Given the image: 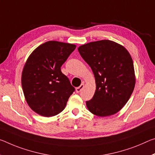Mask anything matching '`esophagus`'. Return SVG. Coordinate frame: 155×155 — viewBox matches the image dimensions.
Segmentation results:
<instances>
[{
	"label": "esophagus",
	"mask_w": 155,
	"mask_h": 155,
	"mask_svg": "<svg viewBox=\"0 0 155 155\" xmlns=\"http://www.w3.org/2000/svg\"><path fill=\"white\" fill-rule=\"evenodd\" d=\"M83 87H84V83H83L79 87H78L76 88V92H77V93L80 92L81 91V90L83 89Z\"/></svg>",
	"instance_id": "34e87169"
}]
</instances>
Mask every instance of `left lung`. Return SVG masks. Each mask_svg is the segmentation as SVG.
I'll return each mask as SVG.
<instances>
[{
    "label": "left lung",
    "mask_w": 155,
    "mask_h": 155,
    "mask_svg": "<svg viewBox=\"0 0 155 155\" xmlns=\"http://www.w3.org/2000/svg\"><path fill=\"white\" fill-rule=\"evenodd\" d=\"M78 50L95 78V93L86 101L88 110L99 117L116 114L126 104L135 85L133 61L128 51L110 40L85 44Z\"/></svg>",
    "instance_id": "obj_1"
}]
</instances>
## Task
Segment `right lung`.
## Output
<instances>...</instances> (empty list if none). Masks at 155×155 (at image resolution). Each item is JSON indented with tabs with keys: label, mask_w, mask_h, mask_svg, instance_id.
Here are the masks:
<instances>
[{
	"label": "right lung",
	"mask_w": 155,
	"mask_h": 155,
	"mask_svg": "<svg viewBox=\"0 0 155 155\" xmlns=\"http://www.w3.org/2000/svg\"><path fill=\"white\" fill-rule=\"evenodd\" d=\"M75 48L73 44L48 41L36 48L27 60L21 77L24 96L30 108L41 116L59 114L75 90L61 70Z\"/></svg>",
	"instance_id": "1"
}]
</instances>
